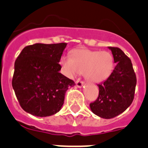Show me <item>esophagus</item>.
Returning a JSON list of instances; mask_svg holds the SVG:
<instances>
[{
	"label": "esophagus",
	"instance_id": "1",
	"mask_svg": "<svg viewBox=\"0 0 148 148\" xmlns=\"http://www.w3.org/2000/svg\"><path fill=\"white\" fill-rule=\"evenodd\" d=\"M84 85V82H82V81H80V80H77L76 82V86L77 88H82V86Z\"/></svg>",
	"mask_w": 148,
	"mask_h": 148
}]
</instances>
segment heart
I'll use <instances>...</instances> for the list:
<instances>
[{
  "label": "heart",
  "mask_w": 148,
  "mask_h": 148,
  "mask_svg": "<svg viewBox=\"0 0 148 148\" xmlns=\"http://www.w3.org/2000/svg\"><path fill=\"white\" fill-rule=\"evenodd\" d=\"M60 64L63 74L69 78L84 73L87 81L99 83L111 75L114 68V58L108 51L77 49L72 52L71 56H62Z\"/></svg>",
  "instance_id": "heart-1"
}]
</instances>
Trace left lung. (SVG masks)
<instances>
[{
	"label": "left lung",
	"instance_id": "8db88e82",
	"mask_svg": "<svg viewBox=\"0 0 148 148\" xmlns=\"http://www.w3.org/2000/svg\"><path fill=\"white\" fill-rule=\"evenodd\" d=\"M116 64L111 75L98 84V99L90 104L94 114L104 119H111L123 112L131 105L137 84L131 60L117 47H108Z\"/></svg>",
	"mask_w": 148,
	"mask_h": 148
}]
</instances>
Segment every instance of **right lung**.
Listing matches in <instances>:
<instances>
[{
    "instance_id": "1",
    "label": "right lung",
    "mask_w": 148,
    "mask_h": 148,
    "mask_svg": "<svg viewBox=\"0 0 148 148\" xmlns=\"http://www.w3.org/2000/svg\"><path fill=\"white\" fill-rule=\"evenodd\" d=\"M66 43H36L22 49L14 63L12 87L25 111L39 117L60 110L74 81L60 73L59 62Z\"/></svg>"
}]
</instances>
